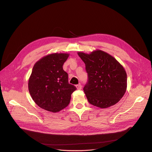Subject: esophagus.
Wrapping results in <instances>:
<instances>
[{
  "instance_id": "esophagus-1",
  "label": "esophagus",
  "mask_w": 152,
  "mask_h": 152,
  "mask_svg": "<svg viewBox=\"0 0 152 152\" xmlns=\"http://www.w3.org/2000/svg\"><path fill=\"white\" fill-rule=\"evenodd\" d=\"M76 87L78 90H80L82 89V86L80 85V84H77V85H76Z\"/></svg>"
}]
</instances>
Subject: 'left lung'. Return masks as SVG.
Masks as SVG:
<instances>
[{"label": "left lung", "instance_id": "8db88e82", "mask_svg": "<svg viewBox=\"0 0 152 152\" xmlns=\"http://www.w3.org/2000/svg\"><path fill=\"white\" fill-rule=\"evenodd\" d=\"M77 54L84 62L88 74L84 91L89 103L101 108L117 103L127 89V73L123 66L102 50Z\"/></svg>", "mask_w": 152, "mask_h": 152}]
</instances>
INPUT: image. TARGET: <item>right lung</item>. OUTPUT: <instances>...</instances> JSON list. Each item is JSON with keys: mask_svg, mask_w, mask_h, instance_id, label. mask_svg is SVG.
<instances>
[{"mask_svg": "<svg viewBox=\"0 0 152 152\" xmlns=\"http://www.w3.org/2000/svg\"><path fill=\"white\" fill-rule=\"evenodd\" d=\"M68 53H53L37 61L28 80L31 98L39 107L56 113L70 103L71 95L77 88L68 83V73L63 65Z\"/></svg>", "mask_w": 152, "mask_h": 152, "instance_id": "obj_1", "label": "right lung"}]
</instances>
